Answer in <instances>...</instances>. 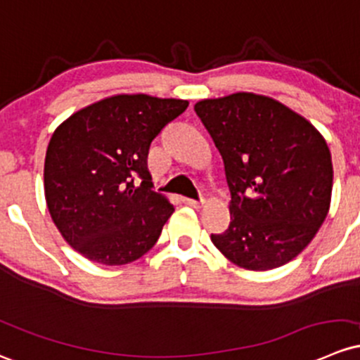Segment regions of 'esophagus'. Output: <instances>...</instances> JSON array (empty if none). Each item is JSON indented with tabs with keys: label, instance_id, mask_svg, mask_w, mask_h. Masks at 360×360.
<instances>
[{
	"label": "esophagus",
	"instance_id": "esophagus-1",
	"mask_svg": "<svg viewBox=\"0 0 360 360\" xmlns=\"http://www.w3.org/2000/svg\"><path fill=\"white\" fill-rule=\"evenodd\" d=\"M183 203L188 207H193V209H200L203 205V200L198 202V200H193V198H183Z\"/></svg>",
	"mask_w": 360,
	"mask_h": 360
}]
</instances>
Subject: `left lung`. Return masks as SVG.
Wrapping results in <instances>:
<instances>
[{"instance_id": "1", "label": "left lung", "mask_w": 360, "mask_h": 360, "mask_svg": "<svg viewBox=\"0 0 360 360\" xmlns=\"http://www.w3.org/2000/svg\"><path fill=\"white\" fill-rule=\"evenodd\" d=\"M195 112L222 155L231 191L229 228L212 234V243L243 269L285 266L330 210L326 141L307 119L262 94L202 100Z\"/></svg>"}]
</instances>
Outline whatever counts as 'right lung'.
Here are the masks:
<instances>
[{
	"instance_id": "1",
	"label": "right lung",
	"mask_w": 360,
	"mask_h": 360,
	"mask_svg": "<svg viewBox=\"0 0 360 360\" xmlns=\"http://www.w3.org/2000/svg\"><path fill=\"white\" fill-rule=\"evenodd\" d=\"M186 108V100L117 94L56 127L44 158V196L75 252L101 266H124L157 243L174 207L153 191L148 151Z\"/></svg>"
}]
</instances>
